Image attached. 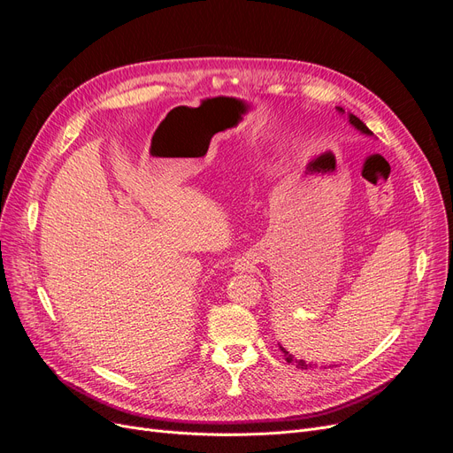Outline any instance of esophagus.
<instances>
[{
    "label": "esophagus",
    "instance_id": "34e87169",
    "mask_svg": "<svg viewBox=\"0 0 453 453\" xmlns=\"http://www.w3.org/2000/svg\"><path fill=\"white\" fill-rule=\"evenodd\" d=\"M234 268H236V270H242V272H243V270H251V268H253V265L250 263V260H245V258H240V260H238V263L234 265Z\"/></svg>",
    "mask_w": 453,
    "mask_h": 453
}]
</instances>
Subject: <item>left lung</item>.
Returning <instances> with one entry per match:
<instances>
[{
  "label": "left lung",
  "mask_w": 453,
  "mask_h": 453,
  "mask_svg": "<svg viewBox=\"0 0 453 453\" xmlns=\"http://www.w3.org/2000/svg\"><path fill=\"white\" fill-rule=\"evenodd\" d=\"M338 109H340L342 113H344V109H342V107H338ZM349 122H351V125H353L355 128L361 130L363 134H372V132H370V130L366 128L365 122H363L361 119L355 117V115H349ZM280 348H281V346H280ZM281 351H283V355H285V361H287V363H293V365H296V368H304V370H308V368H311V366H313V365H308V363H304V361H298V359H295L293 355H291L289 351H287L285 348H281Z\"/></svg>",
  "instance_id": "obj_1"
}]
</instances>
